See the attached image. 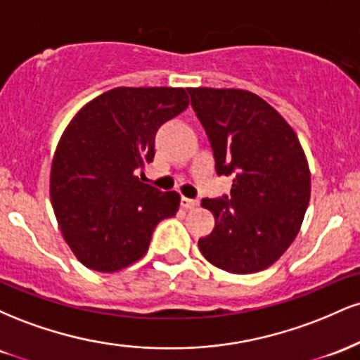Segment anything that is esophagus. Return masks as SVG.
<instances>
[{"label":"esophagus","mask_w":360,"mask_h":360,"mask_svg":"<svg viewBox=\"0 0 360 360\" xmlns=\"http://www.w3.org/2000/svg\"><path fill=\"white\" fill-rule=\"evenodd\" d=\"M181 206H183L184 210H193L196 208V206H200V201L198 200H189V198H181Z\"/></svg>","instance_id":"obj_1"}]
</instances>
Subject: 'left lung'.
<instances>
[{"label":"left lung","mask_w":360,"mask_h":360,"mask_svg":"<svg viewBox=\"0 0 360 360\" xmlns=\"http://www.w3.org/2000/svg\"><path fill=\"white\" fill-rule=\"evenodd\" d=\"M188 93L212 143L217 172L233 177L230 196L201 201L213 213L214 229L198 247L218 269H267L295 240L309 203L311 176L298 135L250 91Z\"/></svg>","instance_id":"obj_1"}]
</instances>
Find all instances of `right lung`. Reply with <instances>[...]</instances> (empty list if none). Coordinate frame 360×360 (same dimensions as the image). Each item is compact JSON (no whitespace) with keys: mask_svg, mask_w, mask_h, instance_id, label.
Returning <instances> with one entry per match:
<instances>
[{"mask_svg":"<svg viewBox=\"0 0 360 360\" xmlns=\"http://www.w3.org/2000/svg\"><path fill=\"white\" fill-rule=\"evenodd\" d=\"M183 88H115L86 103L57 143L51 201L62 237L88 269L117 272L147 254L181 196L142 183L155 134L188 108Z\"/></svg>","mask_w":360,"mask_h":360,"instance_id":"1","label":"right lung"}]
</instances>
